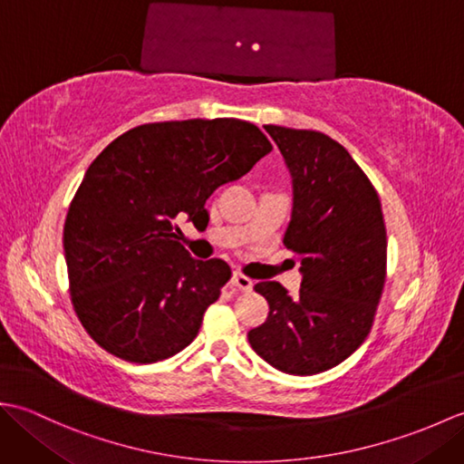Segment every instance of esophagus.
Returning <instances> with one entry per match:
<instances>
[{
  "mask_svg": "<svg viewBox=\"0 0 464 464\" xmlns=\"http://www.w3.org/2000/svg\"><path fill=\"white\" fill-rule=\"evenodd\" d=\"M231 285H233V287H237L239 291H243V293L253 291V281L249 277H245V275H241V273H233Z\"/></svg>",
  "mask_w": 464,
  "mask_h": 464,
  "instance_id": "1",
  "label": "esophagus"
}]
</instances>
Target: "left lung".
Instances as JSON below:
<instances>
[{"instance_id": "left-lung-1", "label": "left lung", "mask_w": 464, "mask_h": 464, "mask_svg": "<svg viewBox=\"0 0 464 464\" xmlns=\"http://www.w3.org/2000/svg\"><path fill=\"white\" fill-rule=\"evenodd\" d=\"M293 177V215L283 245L301 261L297 295L255 285L269 317L247 333L253 351L287 374L337 367L371 333L387 277V229L379 193L329 135L265 125Z\"/></svg>"}]
</instances>
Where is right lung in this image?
<instances>
[{
	"label": "right lung",
	"instance_id": "1",
	"mask_svg": "<svg viewBox=\"0 0 464 464\" xmlns=\"http://www.w3.org/2000/svg\"><path fill=\"white\" fill-rule=\"evenodd\" d=\"M273 150L241 120L145 123L95 157L69 205V293L87 334L127 362H157L189 344L231 279L221 259H193L179 215L205 211L223 183Z\"/></svg>",
	"mask_w": 464,
	"mask_h": 464
}]
</instances>
